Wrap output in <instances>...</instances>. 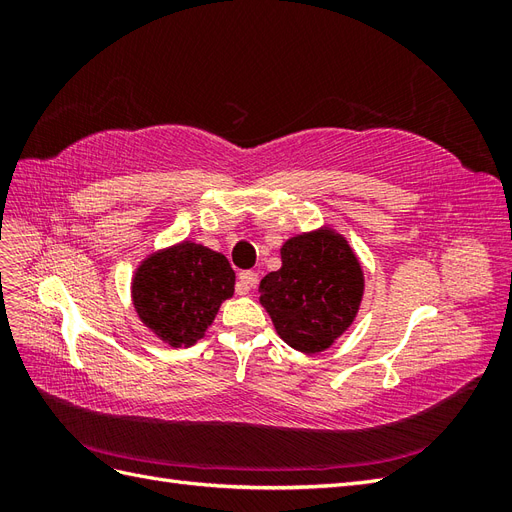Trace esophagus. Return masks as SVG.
<instances>
[{
	"instance_id": "1",
	"label": "esophagus",
	"mask_w": 512,
	"mask_h": 512,
	"mask_svg": "<svg viewBox=\"0 0 512 512\" xmlns=\"http://www.w3.org/2000/svg\"><path fill=\"white\" fill-rule=\"evenodd\" d=\"M256 284H258V275L254 271H241L239 282H237V292L247 294Z\"/></svg>"
}]
</instances>
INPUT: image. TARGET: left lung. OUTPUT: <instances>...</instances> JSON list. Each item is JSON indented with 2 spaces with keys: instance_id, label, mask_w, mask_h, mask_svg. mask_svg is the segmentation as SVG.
Masks as SVG:
<instances>
[{
  "instance_id": "8db88e82",
  "label": "left lung",
  "mask_w": 512,
  "mask_h": 512,
  "mask_svg": "<svg viewBox=\"0 0 512 512\" xmlns=\"http://www.w3.org/2000/svg\"><path fill=\"white\" fill-rule=\"evenodd\" d=\"M363 269L352 247L331 228L282 245V269L260 282V303L288 346L316 354L333 346L359 312Z\"/></svg>"
}]
</instances>
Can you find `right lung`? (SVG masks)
I'll use <instances>...</instances> for the list:
<instances>
[{
    "label": "right lung",
    "mask_w": 512,
    "mask_h": 512,
    "mask_svg": "<svg viewBox=\"0 0 512 512\" xmlns=\"http://www.w3.org/2000/svg\"><path fill=\"white\" fill-rule=\"evenodd\" d=\"M232 292L235 271L226 256L192 241L151 254L132 280L138 318L173 348L196 344Z\"/></svg>",
    "instance_id": "right-lung-1"
}]
</instances>
